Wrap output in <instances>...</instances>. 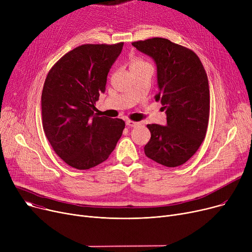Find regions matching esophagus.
I'll return each instance as SVG.
<instances>
[{
	"label": "esophagus",
	"mask_w": 252,
	"mask_h": 252,
	"mask_svg": "<svg viewBox=\"0 0 252 252\" xmlns=\"http://www.w3.org/2000/svg\"><path fill=\"white\" fill-rule=\"evenodd\" d=\"M126 126L129 127H136V126H140V123L135 122V121H129L128 119V121H126Z\"/></svg>",
	"instance_id": "obj_1"
}]
</instances>
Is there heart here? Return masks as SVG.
Instances as JSON below:
<instances>
[{
    "instance_id": "b5f03b06",
    "label": "heart",
    "mask_w": 252,
    "mask_h": 252,
    "mask_svg": "<svg viewBox=\"0 0 252 252\" xmlns=\"http://www.w3.org/2000/svg\"><path fill=\"white\" fill-rule=\"evenodd\" d=\"M129 64H130V69L131 70L140 69L142 67H145V66H151L150 63L147 60H145L142 57H134L133 59L130 60Z\"/></svg>"
}]
</instances>
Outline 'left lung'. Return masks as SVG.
I'll return each mask as SVG.
<instances>
[{
	"label": "left lung",
	"mask_w": 252,
	"mask_h": 252,
	"mask_svg": "<svg viewBox=\"0 0 252 252\" xmlns=\"http://www.w3.org/2000/svg\"><path fill=\"white\" fill-rule=\"evenodd\" d=\"M131 45L154 59L159 87L154 98L166 113V126L147 125L151 139L144 152L164 166L182 165L206 135L210 96L205 69L191 49L167 38L152 37Z\"/></svg>",
	"instance_id": "1"
}]
</instances>
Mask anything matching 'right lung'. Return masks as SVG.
Listing matches in <instances>:
<instances>
[{
	"mask_svg": "<svg viewBox=\"0 0 252 252\" xmlns=\"http://www.w3.org/2000/svg\"><path fill=\"white\" fill-rule=\"evenodd\" d=\"M123 47V42L78 46L53 65L45 79L44 131L55 153L74 168L89 169L105 161L123 135V119L95 113Z\"/></svg>",
	"mask_w": 252,
	"mask_h": 252,
	"instance_id": "1",
	"label": "right lung"
}]
</instances>
